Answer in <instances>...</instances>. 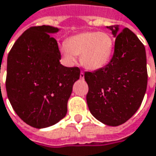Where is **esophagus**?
Here are the masks:
<instances>
[{"label": "esophagus", "instance_id": "esophagus-1", "mask_svg": "<svg viewBox=\"0 0 156 156\" xmlns=\"http://www.w3.org/2000/svg\"><path fill=\"white\" fill-rule=\"evenodd\" d=\"M79 78H80V79H84L85 78V74H84V72H80V76H79Z\"/></svg>", "mask_w": 156, "mask_h": 156}]
</instances>
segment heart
I'll return each mask as SVG.
<instances>
[{"instance_id":"1","label":"heart","mask_w":156,"mask_h":156,"mask_svg":"<svg viewBox=\"0 0 156 156\" xmlns=\"http://www.w3.org/2000/svg\"><path fill=\"white\" fill-rule=\"evenodd\" d=\"M114 41L106 32H85L69 37L61 46V52L69 65H74L80 55V63L87 70L105 68L112 60Z\"/></svg>"}]
</instances>
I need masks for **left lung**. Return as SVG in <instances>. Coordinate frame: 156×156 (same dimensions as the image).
<instances>
[{
  "instance_id": "left-lung-1",
  "label": "left lung",
  "mask_w": 156,
  "mask_h": 156,
  "mask_svg": "<svg viewBox=\"0 0 156 156\" xmlns=\"http://www.w3.org/2000/svg\"><path fill=\"white\" fill-rule=\"evenodd\" d=\"M115 37L114 53L106 66L85 72L88 85L87 103L92 115L102 123L116 127L138 110L147 86L146 49L129 28L106 27Z\"/></svg>"
}]
</instances>
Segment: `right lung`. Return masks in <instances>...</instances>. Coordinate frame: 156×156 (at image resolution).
Here are the masks:
<instances>
[{"instance_id": "1", "label": "right lung", "mask_w": 156, "mask_h": 156, "mask_svg": "<svg viewBox=\"0 0 156 156\" xmlns=\"http://www.w3.org/2000/svg\"><path fill=\"white\" fill-rule=\"evenodd\" d=\"M60 31L51 26L33 27L16 41L7 59L6 91L18 116L36 129L59 122L67 114L78 67L60 62L57 41L51 36Z\"/></svg>"}]
</instances>
